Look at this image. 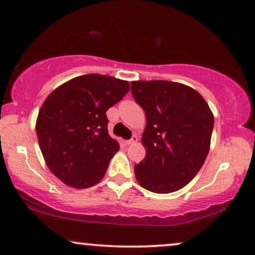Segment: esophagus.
Here are the masks:
<instances>
[{"label":"esophagus","mask_w":255,"mask_h":255,"mask_svg":"<svg viewBox=\"0 0 255 255\" xmlns=\"http://www.w3.org/2000/svg\"><path fill=\"white\" fill-rule=\"evenodd\" d=\"M137 136H132V137L130 138V139H127V141H126V144L127 145H130V144H134V143H136V142H137Z\"/></svg>","instance_id":"obj_1"}]
</instances>
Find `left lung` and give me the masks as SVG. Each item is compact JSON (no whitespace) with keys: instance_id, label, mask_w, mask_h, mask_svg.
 <instances>
[{"instance_id":"1","label":"left lung","mask_w":255,"mask_h":255,"mask_svg":"<svg viewBox=\"0 0 255 255\" xmlns=\"http://www.w3.org/2000/svg\"><path fill=\"white\" fill-rule=\"evenodd\" d=\"M131 95L144 110L145 157L134 167L143 188L158 194L178 191L202 167L210 148L214 116L203 97L170 81H134Z\"/></svg>"}]
</instances>
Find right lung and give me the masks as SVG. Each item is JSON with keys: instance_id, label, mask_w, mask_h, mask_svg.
Instances as JSON below:
<instances>
[{"instance_id": "1", "label": "right lung", "mask_w": 255, "mask_h": 255, "mask_svg": "<svg viewBox=\"0 0 255 255\" xmlns=\"http://www.w3.org/2000/svg\"><path fill=\"white\" fill-rule=\"evenodd\" d=\"M127 81L99 74L75 77L56 88L39 111L35 130L52 173L73 188L102 180L119 143L109 135L106 111L129 91Z\"/></svg>"}]
</instances>
